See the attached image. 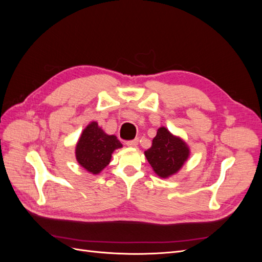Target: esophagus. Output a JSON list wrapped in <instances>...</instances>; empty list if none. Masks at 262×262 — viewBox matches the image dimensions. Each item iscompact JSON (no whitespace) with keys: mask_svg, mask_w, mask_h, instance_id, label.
Listing matches in <instances>:
<instances>
[{"mask_svg":"<svg viewBox=\"0 0 262 262\" xmlns=\"http://www.w3.org/2000/svg\"><path fill=\"white\" fill-rule=\"evenodd\" d=\"M125 144L128 146H132V147H137L138 144H139V140L138 139H134V140H131V141H126Z\"/></svg>","mask_w":262,"mask_h":262,"instance_id":"1","label":"esophagus"}]
</instances>
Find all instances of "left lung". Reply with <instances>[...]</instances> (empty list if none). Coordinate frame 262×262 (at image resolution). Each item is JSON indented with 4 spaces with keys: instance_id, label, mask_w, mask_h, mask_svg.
I'll use <instances>...</instances> for the list:
<instances>
[{
    "instance_id": "8db88e82",
    "label": "left lung",
    "mask_w": 262,
    "mask_h": 262,
    "mask_svg": "<svg viewBox=\"0 0 262 262\" xmlns=\"http://www.w3.org/2000/svg\"><path fill=\"white\" fill-rule=\"evenodd\" d=\"M147 162L161 178L176 173L188 160L190 150L186 142L161 126L153 139L152 146L144 152Z\"/></svg>"
}]
</instances>
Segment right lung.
Instances as JSON below:
<instances>
[{"label": "right lung", "instance_id": "obj_1", "mask_svg": "<svg viewBox=\"0 0 262 262\" xmlns=\"http://www.w3.org/2000/svg\"><path fill=\"white\" fill-rule=\"evenodd\" d=\"M122 147L116 136H108L96 121L91 122L82 132L75 147L76 161L82 167L97 175L112 160L116 148Z\"/></svg>", "mask_w": 262, "mask_h": 262}]
</instances>
